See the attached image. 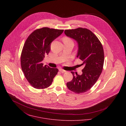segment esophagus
I'll return each instance as SVG.
<instances>
[{
	"label": "esophagus",
	"mask_w": 126,
	"mask_h": 126,
	"mask_svg": "<svg viewBox=\"0 0 126 126\" xmlns=\"http://www.w3.org/2000/svg\"><path fill=\"white\" fill-rule=\"evenodd\" d=\"M59 71H60V72H61V73H62L66 72L65 70H63V69H59Z\"/></svg>",
	"instance_id": "1"
}]
</instances>
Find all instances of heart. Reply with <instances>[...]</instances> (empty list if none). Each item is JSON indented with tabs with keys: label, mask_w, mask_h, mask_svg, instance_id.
Masks as SVG:
<instances>
[{
	"label": "heart",
	"mask_w": 126,
	"mask_h": 126,
	"mask_svg": "<svg viewBox=\"0 0 126 126\" xmlns=\"http://www.w3.org/2000/svg\"><path fill=\"white\" fill-rule=\"evenodd\" d=\"M63 40H64V41H71L69 38H64V39H63Z\"/></svg>",
	"instance_id": "obj_1"
}]
</instances>
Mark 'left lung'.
<instances>
[{"label": "left lung", "mask_w": 126, "mask_h": 126, "mask_svg": "<svg viewBox=\"0 0 126 126\" xmlns=\"http://www.w3.org/2000/svg\"><path fill=\"white\" fill-rule=\"evenodd\" d=\"M64 34L78 43L77 57L81 60L85 66L82 74L71 72L73 79L66 83L72 92L80 94L90 90L98 79L103 69L104 55L101 43L91 31L85 28L66 30Z\"/></svg>", "instance_id": "8db88e82"}]
</instances>
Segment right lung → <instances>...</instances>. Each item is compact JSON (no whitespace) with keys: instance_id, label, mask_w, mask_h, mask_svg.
I'll return each mask as SVG.
<instances>
[{"instance_id":"obj_1","label":"right lung","mask_w":126,"mask_h":126,"mask_svg":"<svg viewBox=\"0 0 126 126\" xmlns=\"http://www.w3.org/2000/svg\"><path fill=\"white\" fill-rule=\"evenodd\" d=\"M63 32V30L43 28L34 31L26 40L21 55V68L26 79L34 88H47L57 74V68L44 66L42 62L50 52L52 42Z\"/></svg>"}]
</instances>
